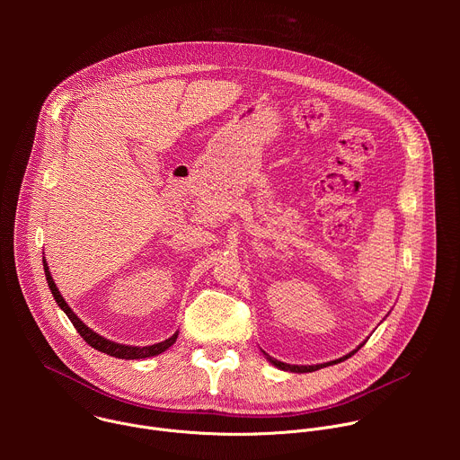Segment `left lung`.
Masks as SVG:
<instances>
[{
  "label": "left lung",
  "mask_w": 460,
  "mask_h": 460,
  "mask_svg": "<svg viewBox=\"0 0 460 460\" xmlns=\"http://www.w3.org/2000/svg\"><path fill=\"white\" fill-rule=\"evenodd\" d=\"M353 353H355V351H353ZM353 353H351V355H353ZM351 355H348V357H351ZM348 357L339 358V360H333V362H327V364H316V366H291V364H284V362H280V360H275V358H271V357H270V362H271L273 366H277V367L284 369V371H293V373H311V371H316V369H320V367H325V366L337 364V362H341V360H346Z\"/></svg>",
  "instance_id": "8db88e82"
}]
</instances>
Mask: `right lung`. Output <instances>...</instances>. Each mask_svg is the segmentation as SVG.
<instances>
[{
    "label": "right lung",
    "instance_id": "obj_1",
    "mask_svg": "<svg viewBox=\"0 0 460 460\" xmlns=\"http://www.w3.org/2000/svg\"><path fill=\"white\" fill-rule=\"evenodd\" d=\"M43 270H45V277H47V282H49V288H50V291H52V295H54V300L58 302V305L65 311V314L69 316V320L73 322V325L76 327V332L80 333V337L91 346V348H94V349H98V351H102V353H107V355H111V357H116V358H125V360H135V358H147V357H155V355H158V353H162V351H165L167 348H171L174 342H176V339H178V333H174L171 339H167V341H164V342H158V344H155V346H146V348H138V346H123V344H116V342H111V341H107V339H103V337H100L98 333H94L93 330H89V327L73 313V309L69 307V304L63 300V296L59 295V291H58V288H56V284H54V280H52V277H50V273H49V268H47V261H45V258H43Z\"/></svg>",
    "mask_w": 460,
    "mask_h": 460
}]
</instances>
